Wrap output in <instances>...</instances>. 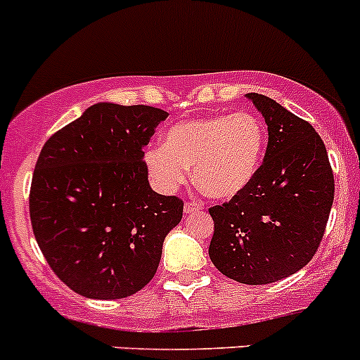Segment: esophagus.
<instances>
[{"instance_id": "34e87169", "label": "esophagus", "mask_w": 360, "mask_h": 360, "mask_svg": "<svg viewBox=\"0 0 360 360\" xmlns=\"http://www.w3.org/2000/svg\"><path fill=\"white\" fill-rule=\"evenodd\" d=\"M202 205L197 202H188L184 203V214H195V212H200Z\"/></svg>"}]
</instances>
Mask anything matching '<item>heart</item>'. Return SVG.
I'll list each match as a JSON object with an SVG mask.
<instances>
[{
  "instance_id": "b5f03b06",
  "label": "heart",
  "mask_w": 360,
  "mask_h": 360,
  "mask_svg": "<svg viewBox=\"0 0 360 360\" xmlns=\"http://www.w3.org/2000/svg\"><path fill=\"white\" fill-rule=\"evenodd\" d=\"M266 132L256 115L237 111L176 123L162 146L144 153L151 183L162 193H176L193 177L205 195L228 200L244 193L263 162Z\"/></svg>"
}]
</instances>
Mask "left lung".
Returning a JSON list of instances; mask_svg holds the SVG:
<instances>
[{
	"label": "left lung",
	"instance_id": "obj_1",
	"mask_svg": "<svg viewBox=\"0 0 360 360\" xmlns=\"http://www.w3.org/2000/svg\"><path fill=\"white\" fill-rule=\"evenodd\" d=\"M245 97L268 125L256 179L223 205L210 207L214 266L240 284L282 281L310 263L335 200V177L321 136L277 101Z\"/></svg>",
	"mask_w": 360,
	"mask_h": 360
}]
</instances>
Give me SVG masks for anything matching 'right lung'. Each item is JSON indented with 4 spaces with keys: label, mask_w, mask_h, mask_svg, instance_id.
<instances>
[{
    "label": "right lung",
    "mask_w": 360,
    "mask_h": 360,
    "mask_svg": "<svg viewBox=\"0 0 360 360\" xmlns=\"http://www.w3.org/2000/svg\"><path fill=\"white\" fill-rule=\"evenodd\" d=\"M167 111L97 103L53 134L32 174L34 238L57 277L92 300L136 294L157 274L183 202L151 190L144 146Z\"/></svg>",
    "instance_id": "obj_1"
}]
</instances>
